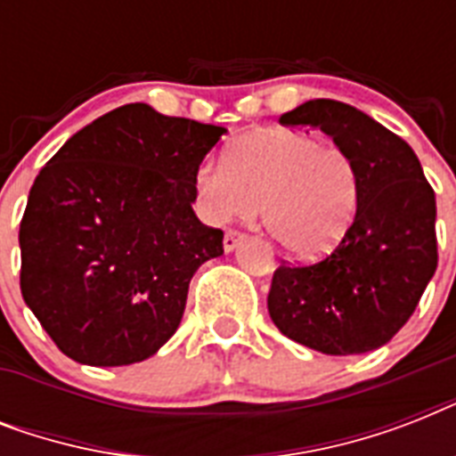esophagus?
<instances>
[{
    "mask_svg": "<svg viewBox=\"0 0 456 456\" xmlns=\"http://www.w3.org/2000/svg\"><path fill=\"white\" fill-rule=\"evenodd\" d=\"M243 239H246V234H243V232H236V229H227V232H224V250H234L236 246H239V243L243 241Z\"/></svg>",
    "mask_w": 456,
    "mask_h": 456,
    "instance_id": "obj_1",
    "label": "esophagus"
}]
</instances>
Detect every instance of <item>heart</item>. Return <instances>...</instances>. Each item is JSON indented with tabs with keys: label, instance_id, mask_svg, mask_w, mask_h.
I'll return each mask as SVG.
<instances>
[{
	"label": "heart",
	"instance_id": "1",
	"mask_svg": "<svg viewBox=\"0 0 456 456\" xmlns=\"http://www.w3.org/2000/svg\"><path fill=\"white\" fill-rule=\"evenodd\" d=\"M210 222L248 220L263 206L265 227L293 257L326 256L343 241L360 203V177L343 149L307 132L267 130L239 139L227 163L206 160L193 177Z\"/></svg>",
	"mask_w": 456,
	"mask_h": 456
}]
</instances>
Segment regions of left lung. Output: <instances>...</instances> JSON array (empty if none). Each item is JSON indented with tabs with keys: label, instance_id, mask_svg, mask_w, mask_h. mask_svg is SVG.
Returning <instances> with one entry per match:
<instances>
[{
	"label": "left lung",
	"instance_id": "left-lung-1",
	"mask_svg": "<svg viewBox=\"0 0 456 456\" xmlns=\"http://www.w3.org/2000/svg\"><path fill=\"white\" fill-rule=\"evenodd\" d=\"M279 123L312 125L333 137L357 167L360 203L329 256L274 270L272 322L324 354L376 350L407 324L436 274V191L411 146L347 103L305 102Z\"/></svg>",
	"mask_w": 456,
	"mask_h": 456
}]
</instances>
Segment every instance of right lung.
Returning <instances> with one entry per match:
<instances>
[{"label":"right lung","mask_w":456,"mask_h":456,"mask_svg":"<svg viewBox=\"0 0 456 456\" xmlns=\"http://www.w3.org/2000/svg\"><path fill=\"white\" fill-rule=\"evenodd\" d=\"M224 132L127 103L39 170L18 232L20 293L70 360L134 364L177 331L191 277L224 253L222 229L191 208Z\"/></svg>","instance_id":"right-lung-1"}]
</instances>
